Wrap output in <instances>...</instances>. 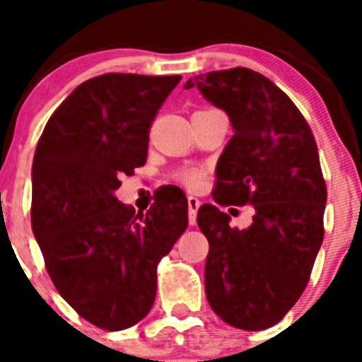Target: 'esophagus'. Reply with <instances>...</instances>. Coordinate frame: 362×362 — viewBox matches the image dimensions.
<instances>
[{"label":"esophagus","instance_id":"obj_1","mask_svg":"<svg viewBox=\"0 0 362 362\" xmlns=\"http://www.w3.org/2000/svg\"><path fill=\"white\" fill-rule=\"evenodd\" d=\"M201 206V201L194 196H188V223L190 225H196V217H197V210Z\"/></svg>","mask_w":362,"mask_h":362}]
</instances>
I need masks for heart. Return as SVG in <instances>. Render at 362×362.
Instances as JSON below:
<instances>
[{
    "mask_svg": "<svg viewBox=\"0 0 362 362\" xmlns=\"http://www.w3.org/2000/svg\"><path fill=\"white\" fill-rule=\"evenodd\" d=\"M199 179L201 174L197 170H185L183 174H181V181H185V183L190 185V187H197Z\"/></svg>",
    "mask_w": 362,
    "mask_h": 362,
    "instance_id": "heart-1",
    "label": "heart"
}]
</instances>
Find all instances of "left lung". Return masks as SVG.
Instances as JSON below:
<instances>
[{"label":"left lung","mask_w":362,"mask_h":362,"mask_svg":"<svg viewBox=\"0 0 362 362\" xmlns=\"http://www.w3.org/2000/svg\"><path fill=\"white\" fill-rule=\"evenodd\" d=\"M192 86L233 129L217 161L214 201L254 204L245 230L232 228L216 204L197 210L210 245L206 299L228 325L264 330L296 305L321 248L326 185L317 145L299 108L263 74L216 70L185 83Z\"/></svg>","instance_id":"8db88e82"}]
</instances>
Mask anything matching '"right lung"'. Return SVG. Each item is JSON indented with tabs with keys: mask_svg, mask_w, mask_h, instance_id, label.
<instances>
[{
	"mask_svg": "<svg viewBox=\"0 0 362 362\" xmlns=\"http://www.w3.org/2000/svg\"><path fill=\"white\" fill-rule=\"evenodd\" d=\"M181 76L103 74L50 116L32 163V232L63 299L105 330L150 312L158 263L187 230L188 203L159 190L145 214L117 201L123 174L145 165L148 129Z\"/></svg>",
	"mask_w": 362,
	"mask_h": 362,
	"instance_id": "obj_1",
	"label": "right lung"
}]
</instances>
